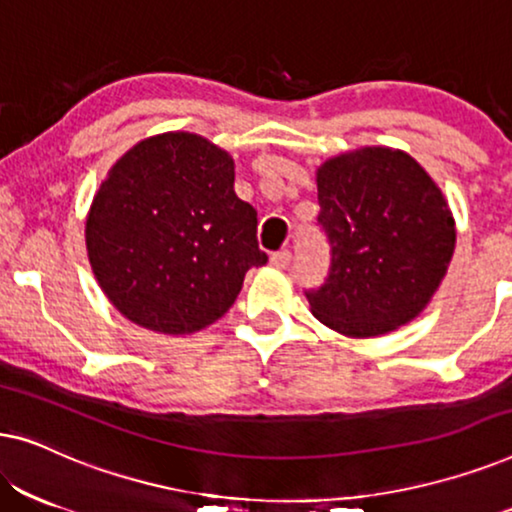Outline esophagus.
<instances>
[{
	"mask_svg": "<svg viewBox=\"0 0 512 512\" xmlns=\"http://www.w3.org/2000/svg\"><path fill=\"white\" fill-rule=\"evenodd\" d=\"M291 261H293V256H291L289 249H282V251H277V254L270 256V263L275 265V268H279V270L289 268Z\"/></svg>",
	"mask_w": 512,
	"mask_h": 512,
	"instance_id": "obj_1",
	"label": "esophagus"
}]
</instances>
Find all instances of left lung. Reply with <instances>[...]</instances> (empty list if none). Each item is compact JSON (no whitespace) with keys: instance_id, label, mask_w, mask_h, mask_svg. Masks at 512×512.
Wrapping results in <instances>:
<instances>
[{"instance_id":"8db88e82","label":"left lung","mask_w":512,"mask_h":512,"mask_svg":"<svg viewBox=\"0 0 512 512\" xmlns=\"http://www.w3.org/2000/svg\"><path fill=\"white\" fill-rule=\"evenodd\" d=\"M317 193L331 272L307 291L314 317L349 338H375L415 319L457 242L436 181L410 153L363 146L319 165Z\"/></svg>"}]
</instances>
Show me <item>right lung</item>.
Wrapping results in <instances>:
<instances>
[{
  "mask_svg": "<svg viewBox=\"0 0 512 512\" xmlns=\"http://www.w3.org/2000/svg\"><path fill=\"white\" fill-rule=\"evenodd\" d=\"M256 209L235 195L228 151L193 135L146 137L111 165L86 216L97 284L132 324L202 331L230 310L258 249Z\"/></svg>",
  "mask_w": 512,
  "mask_h": 512,
  "instance_id": "right-lung-1",
  "label": "right lung"
}]
</instances>
